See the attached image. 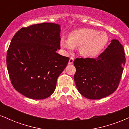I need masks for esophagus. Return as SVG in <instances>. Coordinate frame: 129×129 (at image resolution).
Masks as SVG:
<instances>
[{
	"mask_svg": "<svg viewBox=\"0 0 129 129\" xmlns=\"http://www.w3.org/2000/svg\"><path fill=\"white\" fill-rule=\"evenodd\" d=\"M73 62H74V58L71 57V58H70V59L69 63V64H72V63H73Z\"/></svg>",
	"mask_w": 129,
	"mask_h": 129,
	"instance_id": "34e87169",
	"label": "esophagus"
}]
</instances>
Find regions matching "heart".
<instances>
[{
	"label": "heart",
	"mask_w": 129,
	"mask_h": 129,
	"mask_svg": "<svg viewBox=\"0 0 129 129\" xmlns=\"http://www.w3.org/2000/svg\"><path fill=\"white\" fill-rule=\"evenodd\" d=\"M108 42V36L105 32L92 29H79L71 32L69 39L62 38L60 47L68 52L79 47V53L86 58H95L103 49Z\"/></svg>",
	"instance_id": "b5f03b06"
}]
</instances>
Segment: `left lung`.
Listing matches in <instances>:
<instances>
[{
    "instance_id": "left-lung-1",
    "label": "left lung",
    "mask_w": 129,
    "mask_h": 129,
    "mask_svg": "<svg viewBox=\"0 0 129 129\" xmlns=\"http://www.w3.org/2000/svg\"><path fill=\"white\" fill-rule=\"evenodd\" d=\"M125 63L123 46L115 39L97 58L75 59L74 79L77 90L91 100L111 95L118 86Z\"/></svg>"
}]
</instances>
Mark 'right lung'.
<instances>
[{"label": "right lung", "instance_id": "obj_1", "mask_svg": "<svg viewBox=\"0 0 129 129\" xmlns=\"http://www.w3.org/2000/svg\"><path fill=\"white\" fill-rule=\"evenodd\" d=\"M60 26L43 23L23 27L11 41L7 66L12 86L29 99L40 100L55 91L58 77L69 58L60 49Z\"/></svg>", "mask_w": 129, "mask_h": 129}]
</instances>
